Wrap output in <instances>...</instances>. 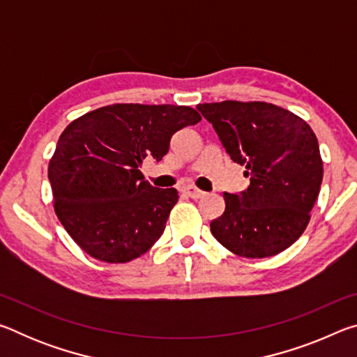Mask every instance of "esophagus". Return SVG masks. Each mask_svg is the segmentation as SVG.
I'll list each match as a JSON object with an SVG mask.
<instances>
[{
  "instance_id": "1",
  "label": "esophagus",
  "mask_w": 357,
  "mask_h": 357,
  "mask_svg": "<svg viewBox=\"0 0 357 357\" xmlns=\"http://www.w3.org/2000/svg\"><path fill=\"white\" fill-rule=\"evenodd\" d=\"M184 193H185L187 197H190V198H202L204 195L203 190L197 189V187H193V185H187L185 189H184Z\"/></svg>"
}]
</instances>
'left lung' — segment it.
<instances>
[{
  "label": "left lung",
  "mask_w": 357,
  "mask_h": 357,
  "mask_svg": "<svg viewBox=\"0 0 357 357\" xmlns=\"http://www.w3.org/2000/svg\"><path fill=\"white\" fill-rule=\"evenodd\" d=\"M250 185L223 192L225 211L211 222L219 243L245 258L288 249L309 225L323 181L317 135L304 119L268 102L223 100L197 107Z\"/></svg>",
  "instance_id": "obj_1"
}]
</instances>
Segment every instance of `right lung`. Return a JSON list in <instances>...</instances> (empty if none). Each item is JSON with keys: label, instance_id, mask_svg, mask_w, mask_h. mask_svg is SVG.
I'll return each instance as SVG.
<instances>
[{"label": "right lung", "instance_id": "add662e5", "mask_svg": "<svg viewBox=\"0 0 357 357\" xmlns=\"http://www.w3.org/2000/svg\"><path fill=\"white\" fill-rule=\"evenodd\" d=\"M200 121L185 105L113 104L64 129L48 179L58 219L82 250L99 261L128 263L155 244L178 190L153 187L140 165L146 157L162 160L174 132Z\"/></svg>", "mask_w": 357, "mask_h": 357}]
</instances>
